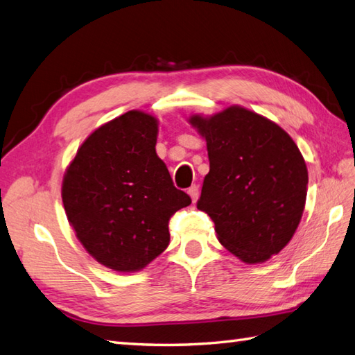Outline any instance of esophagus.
Masks as SVG:
<instances>
[{
  "label": "esophagus",
  "mask_w": 355,
  "mask_h": 355,
  "mask_svg": "<svg viewBox=\"0 0 355 355\" xmlns=\"http://www.w3.org/2000/svg\"><path fill=\"white\" fill-rule=\"evenodd\" d=\"M187 193L191 195V198H192V201L193 202H196V200H198V196H200V187H198L196 184H193V186H191L189 187V191H187Z\"/></svg>",
  "instance_id": "obj_1"
}]
</instances>
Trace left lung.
<instances>
[{
	"instance_id": "left-lung-1",
	"label": "left lung",
	"mask_w": 355,
	"mask_h": 355,
	"mask_svg": "<svg viewBox=\"0 0 355 355\" xmlns=\"http://www.w3.org/2000/svg\"><path fill=\"white\" fill-rule=\"evenodd\" d=\"M189 121L210 160L198 210L236 257L266 261L289 243L306 205L309 174L298 146L275 122L239 105Z\"/></svg>"
}]
</instances>
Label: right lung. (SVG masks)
<instances>
[{"mask_svg": "<svg viewBox=\"0 0 355 355\" xmlns=\"http://www.w3.org/2000/svg\"><path fill=\"white\" fill-rule=\"evenodd\" d=\"M157 131L151 114L123 113L85 140L63 177L69 224L113 270H139L166 250L171 216L192 202L155 153Z\"/></svg>", "mask_w": 355, "mask_h": 355, "instance_id": "1", "label": "right lung"}]
</instances>
